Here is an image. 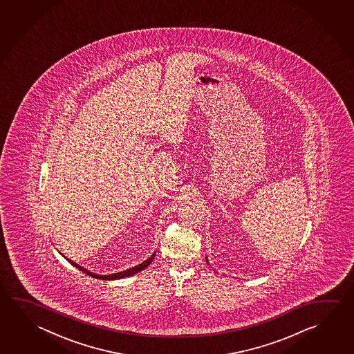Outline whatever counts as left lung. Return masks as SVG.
Instances as JSON below:
<instances>
[{
  "label": "left lung",
  "mask_w": 354,
  "mask_h": 354,
  "mask_svg": "<svg viewBox=\"0 0 354 354\" xmlns=\"http://www.w3.org/2000/svg\"><path fill=\"white\" fill-rule=\"evenodd\" d=\"M206 261H207V257H206Z\"/></svg>",
  "instance_id": "left-lung-1"
}]
</instances>
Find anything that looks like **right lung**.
I'll use <instances>...</instances> for the list:
<instances>
[{"mask_svg": "<svg viewBox=\"0 0 354 354\" xmlns=\"http://www.w3.org/2000/svg\"><path fill=\"white\" fill-rule=\"evenodd\" d=\"M63 257H64L66 260L68 261L71 265H73V266L77 267L80 271H83V272L87 273V274L92 276L94 279H108V281H109V279H124V277H129V276H133V274H136V273L143 271L144 268L149 266L150 263H151V261L154 260V257H156V252L151 254L148 260L142 262L140 265H138V266L136 267H131V268L127 270V271H123V272L114 273V274H98V273L91 272V271H88L87 268L80 266L78 263H75L73 261L69 260V259H67L66 256H63Z\"/></svg>", "mask_w": 354, "mask_h": 354, "instance_id": "add662e5", "label": "right lung"}]
</instances>
